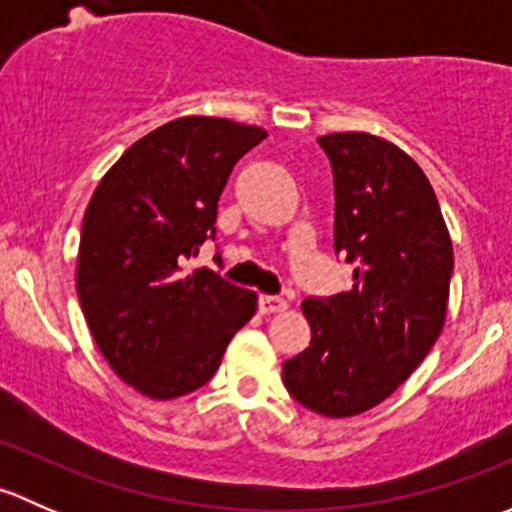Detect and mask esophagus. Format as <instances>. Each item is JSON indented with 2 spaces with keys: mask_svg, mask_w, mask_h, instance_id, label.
Masks as SVG:
<instances>
[{
  "mask_svg": "<svg viewBox=\"0 0 512 512\" xmlns=\"http://www.w3.org/2000/svg\"><path fill=\"white\" fill-rule=\"evenodd\" d=\"M289 302L282 297H270V294H262L260 297V312L262 314H277V312H287Z\"/></svg>",
  "mask_w": 512,
  "mask_h": 512,
  "instance_id": "esophagus-1",
  "label": "esophagus"
}]
</instances>
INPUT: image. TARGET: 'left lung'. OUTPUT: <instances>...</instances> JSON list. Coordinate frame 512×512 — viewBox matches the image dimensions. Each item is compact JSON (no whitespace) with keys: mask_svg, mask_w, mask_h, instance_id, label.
<instances>
[{"mask_svg":"<svg viewBox=\"0 0 512 512\" xmlns=\"http://www.w3.org/2000/svg\"><path fill=\"white\" fill-rule=\"evenodd\" d=\"M317 143L334 173V250L356 262L354 289L304 299L312 342L285 361L282 381L304 409L347 418L389 399L436 344L453 245L436 193L409 153L359 131Z\"/></svg>","mask_w":512,"mask_h":512,"instance_id":"left-lung-1","label":"left lung"}]
</instances>
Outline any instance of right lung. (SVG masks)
Here are the masks:
<instances>
[{"label": "right lung", "mask_w": 512, "mask_h": 512, "mask_svg": "<svg viewBox=\"0 0 512 512\" xmlns=\"http://www.w3.org/2000/svg\"><path fill=\"white\" fill-rule=\"evenodd\" d=\"M265 138L230 118H175L138 138L91 195L76 292L98 352L148 399L208 384L255 314L252 289L183 265L215 235L232 165Z\"/></svg>", "instance_id": "add662e5"}]
</instances>
